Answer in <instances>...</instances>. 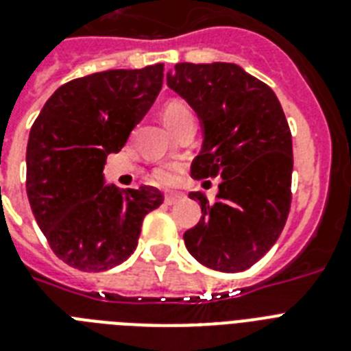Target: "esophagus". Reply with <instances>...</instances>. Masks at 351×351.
<instances>
[{
  "label": "esophagus",
  "mask_w": 351,
  "mask_h": 351,
  "mask_svg": "<svg viewBox=\"0 0 351 351\" xmlns=\"http://www.w3.org/2000/svg\"><path fill=\"white\" fill-rule=\"evenodd\" d=\"M184 198V195L182 193H175V195H165V204L167 206H175V204H178Z\"/></svg>",
  "instance_id": "esophagus-1"
}]
</instances>
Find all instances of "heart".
Here are the masks:
<instances>
[{
	"mask_svg": "<svg viewBox=\"0 0 351 351\" xmlns=\"http://www.w3.org/2000/svg\"><path fill=\"white\" fill-rule=\"evenodd\" d=\"M162 114H164L165 123H167L173 131H175L176 127L184 125V123H189V121L195 123V114H193V111L189 109V106L182 104V101H169V104L164 107ZM178 175H180V165L165 164L154 167V169L151 171L149 178H151V182L156 184V186L167 187L173 186V184L178 180Z\"/></svg>",
	"mask_w": 351,
	"mask_h": 351,
	"instance_id": "obj_1",
	"label": "heart"
}]
</instances>
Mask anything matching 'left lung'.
Listing matches in <instances>:
<instances>
[{"instance_id":"8db88e82","label":"left lung","mask_w":351,"mask_h":351,"mask_svg":"<svg viewBox=\"0 0 351 351\" xmlns=\"http://www.w3.org/2000/svg\"><path fill=\"white\" fill-rule=\"evenodd\" d=\"M167 85L204 123L191 175L222 178L217 202L189 193L202 217L184 233L187 251L217 271H244L277 242L291 206L293 149L280 101L234 63H176Z\"/></svg>"}]
</instances>
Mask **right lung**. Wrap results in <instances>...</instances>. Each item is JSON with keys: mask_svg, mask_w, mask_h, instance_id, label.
Segmentation results:
<instances>
[{"mask_svg": "<svg viewBox=\"0 0 351 351\" xmlns=\"http://www.w3.org/2000/svg\"><path fill=\"white\" fill-rule=\"evenodd\" d=\"M164 63L112 69L62 85L30 127L27 197L54 255L80 271L111 269L136 250L143 217L164 202L151 186H104L107 154L125 145L156 100Z\"/></svg>", "mask_w": 351, "mask_h": 351, "instance_id": "obj_1", "label": "right lung"}]
</instances>
